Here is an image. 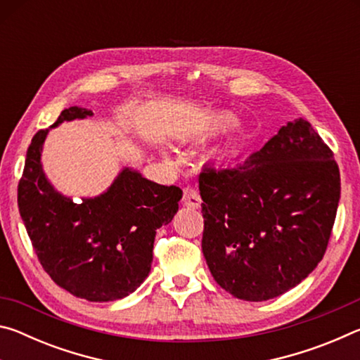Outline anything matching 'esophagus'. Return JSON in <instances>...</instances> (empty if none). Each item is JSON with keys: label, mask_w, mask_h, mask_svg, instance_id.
<instances>
[{"label": "esophagus", "mask_w": 360, "mask_h": 360, "mask_svg": "<svg viewBox=\"0 0 360 360\" xmlns=\"http://www.w3.org/2000/svg\"><path fill=\"white\" fill-rule=\"evenodd\" d=\"M182 203L188 206V208L197 210V208H200V205H202V198H200L198 192L195 191L193 187L187 186V187H184V192H182Z\"/></svg>", "instance_id": "1"}]
</instances>
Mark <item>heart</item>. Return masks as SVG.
<instances>
[{
    "label": "heart",
    "mask_w": 360,
    "mask_h": 360,
    "mask_svg": "<svg viewBox=\"0 0 360 360\" xmlns=\"http://www.w3.org/2000/svg\"><path fill=\"white\" fill-rule=\"evenodd\" d=\"M233 124H235V119L231 117L230 114H221V115H217V117H214L211 127H212V130H225Z\"/></svg>",
    "instance_id": "1"
}]
</instances>
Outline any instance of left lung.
<instances>
[{
	"label": "left lung",
	"mask_w": 360,
	"mask_h": 360,
	"mask_svg": "<svg viewBox=\"0 0 360 360\" xmlns=\"http://www.w3.org/2000/svg\"><path fill=\"white\" fill-rule=\"evenodd\" d=\"M198 182L203 255L231 295L270 300L302 283L324 257L340 169L309 122H289L235 167H205Z\"/></svg>",
	"instance_id": "obj_1"
}]
</instances>
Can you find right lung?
<instances>
[{
	"instance_id": "1",
	"label": "right lung",
	"mask_w": 360,
	"mask_h": 360,
	"mask_svg": "<svg viewBox=\"0 0 360 360\" xmlns=\"http://www.w3.org/2000/svg\"><path fill=\"white\" fill-rule=\"evenodd\" d=\"M87 115L92 111L71 106L52 127ZM47 131L33 136L17 188L34 254L53 283L72 295L90 302L124 298L148 278L155 230L172 222L182 191L125 168L108 192L75 203L53 191L42 173Z\"/></svg>"
}]
</instances>
